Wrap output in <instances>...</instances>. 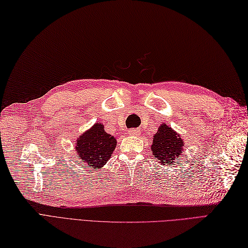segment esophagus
<instances>
[{"label":"esophagus","mask_w":248,"mask_h":248,"mask_svg":"<svg viewBox=\"0 0 248 248\" xmlns=\"http://www.w3.org/2000/svg\"><path fill=\"white\" fill-rule=\"evenodd\" d=\"M129 134L130 135H134V136H138L139 135V131L137 129H133L129 131Z\"/></svg>","instance_id":"1"}]
</instances>
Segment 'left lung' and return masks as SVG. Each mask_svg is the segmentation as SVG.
Here are the masks:
<instances>
[{
	"label": "left lung",
	"instance_id": "left-lung-1",
	"mask_svg": "<svg viewBox=\"0 0 248 248\" xmlns=\"http://www.w3.org/2000/svg\"><path fill=\"white\" fill-rule=\"evenodd\" d=\"M183 140L180 135L170 129V126L162 124L153 138L152 153L161 166H172L176 158H178L183 150Z\"/></svg>",
	"mask_w": 248,
	"mask_h": 248
}]
</instances>
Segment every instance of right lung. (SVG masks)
<instances>
[{
    "label": "right lung",
    "instance_id": "right-lung-1",
    "mask_svg": "<svg viewBox=\"0 0 248 248\" xmlns=\"http://www.w3.org/2000/svg\"><path fill=\"white\" fill-rule=\"evenodd\" d=\"M115 147L116 139L108 134L104 125L97 123L79 136L75 149L80 159L96 170L109 160Z\"/></svg>",
    "mask_w": 248,
    "mask_h": 248
}]
</instances>
